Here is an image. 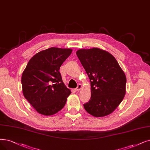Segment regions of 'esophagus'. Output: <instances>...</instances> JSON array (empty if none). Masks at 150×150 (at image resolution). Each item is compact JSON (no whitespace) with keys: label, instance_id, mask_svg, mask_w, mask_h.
I'll return each mask as SVG.
<instances>
[{"label":"esophagus","instance_id":"esophagus-1","mask_svg":"<svg viewBox=\"0 0 150 150\" xmlns=\"http://www.w3.org/2000/svg\"><path fill=\"white\" fill-rule=\"evenodd\" d=\"M82 85L81 84H79L78 86H77V88H76V91H80V90L82 88Z\"/></svg>","mask_w":150,"mask_h":150}]
</instances>
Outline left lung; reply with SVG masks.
Instances as JSON below:
<instances>
[{
    "instance_id": "obj_1",
    "label": "left lung",
    "mask_w": 150,
    "mask_h": 150,
    "mask_svg": "<svg viewBox=\"0 0 150 150\" xmlns=\"http://www.w3.org/2000/svg\"><path fill=\"white\" fill-rule=\"evenodd\" d=\"M77 57L91 81V98L83 104L95 117L110 115L121 103L126 92V77L116 58L99 48L79 49Z\"/></svg>"
}]
</instances>
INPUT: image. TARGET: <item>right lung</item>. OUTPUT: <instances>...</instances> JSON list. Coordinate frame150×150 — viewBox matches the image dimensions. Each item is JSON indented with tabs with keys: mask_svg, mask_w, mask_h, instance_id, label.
Instances as JSON below:
<instances>
[{
	"mask_svg": "<svg viewBox=\"0 0 150 150\" xmlns=\"http://www.w3.org/2000/svg\"><path fill=\"white\" fill-rule=\"evenodd\" d=\"M73 50L51 47L29 61L21 76L24 97L40 115L51 116L64 106L71 91L59 69Z\"/></svg>",
	"mask_w": 150,
	"mask_h": 150,
	"instance_id": "1",
	"label": "right lung"
}]
</instances>
